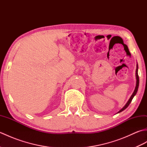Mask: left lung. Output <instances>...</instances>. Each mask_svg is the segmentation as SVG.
<instances>
[{
	"label": "left lung",
	"instance_id": "obj_1",
	"mask_svg": "<svg viewBox=\"0 0 147 147\" xmlns=\"http://www.w3.org/2000/svg\"><path fill=\"white\" fill-rule=\"evenodd\" d=\"M138 64H136V86H135V90H134L133 94L131 95V96H130L129 99L128 100V101L127 102L126 105H124V107H123V108H122L119 111V112H117V113H119V112H122V111H123L124 110V109H126L127 107H128L129 105L130 104V103L131 102L133 97L136 95L137 92H138V86H139V76H138Z\"/></svg>",
	"mask_w": 147,
	"mask_h": 147
}]
</instances>
